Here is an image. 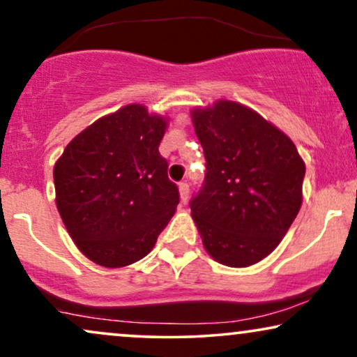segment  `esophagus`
<instances>
[{
    "label": "esophagus",
    "instance_id": "obj_1",
    "mask_svg": "<svg viewBox=\"0 0 357 357\" xmlns=\"http://www.w3.org/2000/svg\"><path fill=\"white\" fill-rule=\"evenodd\" d=\"M179 196H181V201L186 202L189 197V184L188 183H179Z\"/></svg>",
    "mask_w": 357,
    "mask_h": 357
}]
</instances>
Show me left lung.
Segmentation results:
<instances>
[{
  "label": "left lung",
  "mask_w": 357,
  "mask_h": 357,
  "mask_svg": "<svg viewBox=\"0 0 357 357\" xmlns=\"http://www.w3.org/2000/svg\"><path fill=\"white\" fill-rule=\"evenodd\" d=\"M191 119L206 158L192 219L212 259L249 267L277 249L298 214L305 163L282 130L242 103L197 107Z\"/></svg>",
  "instance_id": "1"
}]
</instances>
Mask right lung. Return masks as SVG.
<instances>
[{"label":"right lung","instance_id":"1","mask_svg":"<svg viewBox=\"0 0 357 357\" xmlns=\"http://www.w3.org/2000/svg\"><path fill=\"white\" fill-rule=\"evenodd\" d=\"M168 119L132 103L80 132L54 166L56 204L79 250L108 268L148 255L179 202L158 151Z\"/></svg>","mask_w":357,"mask_h":357}]
</instances>
